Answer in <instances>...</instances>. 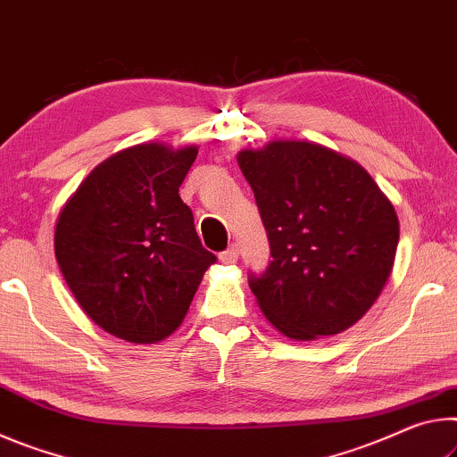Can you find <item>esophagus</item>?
Here are the masks:
<instances>
[{
	"label": "esophagus",
	"instance_id": "esophagus-1",
	"mask_svg": "<svg viewBox=\"0 0 457 457\" xmlns=\"http://www.w3.org/2000/svg\"><path fill=\"white\" fill-rule=\"evenodd\" d=\"M219 259L222 261V263H237L238 259V245H230L227 251H222Z\"/></svg>",
	"mask_w": 457,
	"mask_h": 457
}]
</instances>
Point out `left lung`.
<instances>
[{
  "instance_id": "1",
  "label": "left lung",
  "mask_w": 457,
  "mask_h": 457,
  "mask_svg": "<svg viewBox=\"0 0 457 457\" xmlns=\"http://www.w3.org/2000/svg\"><path fill=\"white\" fill-rule=\"evenodd\" d=\"M271 257L249 275L259 308L281 334L316 340L361 320L391 275L399 219L356 162L310 141L243 149Z\"/></svg>"
}]
</instances>
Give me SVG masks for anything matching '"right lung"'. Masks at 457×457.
<instances>
[{
    "mask_svg": "<svg viewBox=\"0 0 457 457\" xmlns=\"http://www.w3.org/2000/svg\"><path fill=\"white\" fill-rule=\"evenodd\" d=\"M196 147L123 149L96 166L58 216L60 271L88 318L117 338H166L216 255L202 246L179 184Z\"/></svg>",
    "mask_w": 457,
    "mask_h": 457,
    "instance_id": "add662e5",
    "label": "right lung"
}]
</instances>
